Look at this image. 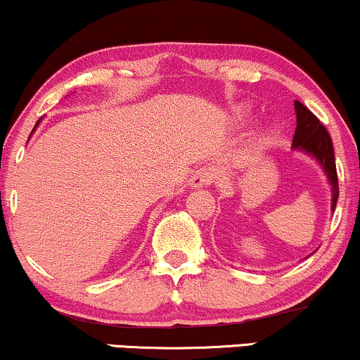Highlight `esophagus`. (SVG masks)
I'll return each instance as SVG.
<instances>
[{"mask_svg": "<svg viewBox=\"0 0 360 360\" xmlns=\"http://www.w3.org/2000/svg\"><path fill=\"white\" fill-rule=\"evenodd\" d=\"M214 179V172L211 167H199L198 171H194V174L191 176V179H189V184H191V188H202V186H207L213 183Z\"/></svg>", "mask_w": 360, "mask_h": 360, "instance_id": "34e87169", "label": "esophagus"}]
</instances>
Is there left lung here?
I'll return each mask as SVG.
<instances>
[{
    "label": "left lung",
    "mask_w": 360,
    "mask_h": 360,
    "mask_svg": "<svg viewBox=\"0 0 360 360\" xmlns=\"http://www.w3.org/2000/svg\"><path fill=\"white\" fill-rule=\"evenodd\" d=\"M297 112V129L293 136V149H300L307 154L314 155L322 164L323 171L332 186V211L335 210L337 198H339V179H337L335 155L330 134L323 127V124L307 109L302 102H295Z\"/></svg>",
    "instance_id": "1"
}]
</instances>
